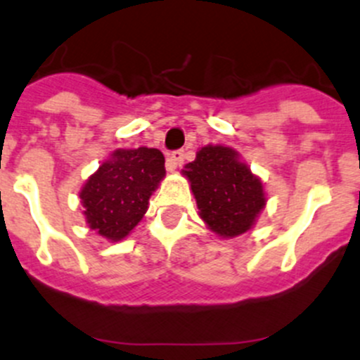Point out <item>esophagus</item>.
Returning a JSON list of instances; mask_svg holds the SVG:
<instances>
[{"instance_id":"esophagus-1","label":"esophagus","mask_w":360,"mask_h":360,"mask_svg":"<svg viewBox=\"0 0 360 360\" xmlns=\"http://www.w3.org/2000/svg\"><path fill=\"white\" fill-rule=\"evenodd\" d=\"M184 159H185V155H184V150H175V152H172V154L168 155V161H166V166H168V169H176V168H180L181 165H184Z\"/></svg>"}]
</instances>
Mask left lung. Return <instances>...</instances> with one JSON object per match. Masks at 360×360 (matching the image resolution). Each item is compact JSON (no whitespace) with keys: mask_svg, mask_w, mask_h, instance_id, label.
Segmentation results:
<instances>
[{"mask_svg":"<svg viewBox=\"0 0 360 360\" xmlns=\"http://www.w3.org/2000/svg\"><path fill=\"white\" fill-rule=\"evenodd\" d=\"M184 173L191 181L199 217L219 236L247 233L264 208L261 180L238 161V152L233 148L202 147Z\"/></svg>","mask_w":360,"mask_h":360,"instance_id":"obj_1","label":"left lung"}]
</instances>
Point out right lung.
I'll return each instance as SVG.
<instances>
[{
  "label": "right lung",
  "mask_w": 360,
  "mask_h": 360,
  "mask_svg": "<svg viewBox=\"0 0 360 360\" xmlns=\"http://www.w3.org/2000/svg\"><path fill=\"white\" fill-rule=\"evenodd\" d=\"M165 175V155L158 148L113 152L80 192L89 227L106 240L126 238L143 219L148 199Z\"/></svg>",
  "instance_id": "add662e5"
}]
</instances>
